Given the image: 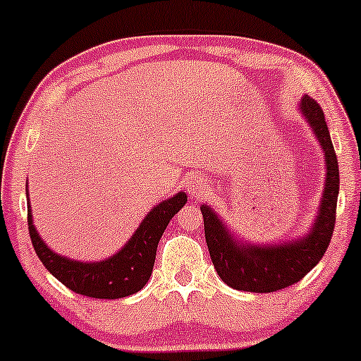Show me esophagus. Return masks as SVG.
Instances as JSON below:
<instances>
[{
    "mask_svg": "<svg viewBox=\"0 0 361 361\" xmlns=\"http://www.w3.org/2000/svg\"><path fill=\"white\" fill-rule=\"evenodd\" d=\"M185 186H186V192H188V195H192V197H200L202 193H205L207 190V183L205 180H203L202 176L200 175H188L185 178Z\"/></svg>",
    "mask_w": 361,
    "mask_h": 361,
    "instance_id": "34e87169",
    "label": "esophagus"
}]
</instances>
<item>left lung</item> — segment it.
I'll return each mask as SVG.
<instances>
[{
  "instance_id": "8db88e82",
  "label": "left lung",
  "mask_w": 361,
  "mask_h": 361,
  "mask_svg": "<svg viewBox=\"0 0 361 361\" xmlns=\"http://www.w3.org/2000/svg\"><path fill=\"white\" fill-rule=\"evenodd\" d=\"M299 111L318 139L324 153L326 178L314 222L302 237L279 244L244 242L227 228L224 220L208 205H202L205 238L216 274L225 284L247 293H274L301 281L326 252L331 240L336 202L340 192V169L319 104L305 95Z\"/></svg>"
}]
</instances>
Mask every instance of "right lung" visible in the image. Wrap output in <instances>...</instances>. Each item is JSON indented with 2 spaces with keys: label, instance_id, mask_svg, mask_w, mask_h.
Returning a JSON list of instances; mask_svg holds the SVG:
<instances>
[{
  "label": "right lung",
  "instance_id": "add662e5",
  "mask_svg": "<svg viewBox=\"0 0 361 361\" xmlns=\"http://www.w3.org/2000/svg\"><path fill=\"white\" fill-rule=\"evenodd\" d=\"M28 197L27 181L28 230L38 259L51 276L73 293L95 299L128 298L145 288L153 272L159 238L166 230L169 220L188 202L185 192L163 200L147 212L136 232L121 247V250L104 260L84 262L56 254L42 240L40 233L33 225Z\"/></svg>",
  "mask_w": 361,
  "mask_h": 361
}]
</instances>
